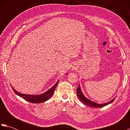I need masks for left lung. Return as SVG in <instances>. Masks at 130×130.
Masks as SVG:
<instances>
[{
	"label": "left lung",
	"instance_id": "left-lung-1",
	"mask_svg": "<svg viewBox=\"0 0 130 130\" xmlns=\"http://www.w3.org/2000/svg\"><path fill=\"white\" fill-rule=\"evenodd\" d=\"M76 94H77V96H78L79 99L80 100V101H82L83 103H84L85 105H87V106H89L91 107H95V108H101V107L107 106L108 104L111 103L116 98H115L113 99H112L111 101H110L109 102H106V103H104L99 104L97 103H95V102L90 101V99H88L86 96H85L83 94V93L82 89H81L80 85V84H79V87H78V88H77Z\"/></svg>",
	"mask_w": 130,
	"mask_h": 130
}]
</instances>
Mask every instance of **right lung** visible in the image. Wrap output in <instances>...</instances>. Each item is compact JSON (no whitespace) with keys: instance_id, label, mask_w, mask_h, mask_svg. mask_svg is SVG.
<instances>
[{"instance_id":"1","label":"right lung","mask_w":130,"mask_h":130,"mask_svg":"<svg viewBox=\"0 0 130 130\" xmlns=\"http://www.w3.org/2000/svg\"><path fill=\"white\" fill-rule=\"evenodd\" d=\"M59 80H58L54 86H52L51 88H50V89L48 90H47L46 92L38 95L25 94L19 93L18 91H17L15 89H14L12 85H11V87H12L13 91L15 92L17 95L19 96L21 98H22L23 99H25L26 101L31 102V103H41L47 101L48 99L50 98L51 96L54 94L55 90L56 89V88L58 84V83H59Z\"/></svg>"}]
</instances>
